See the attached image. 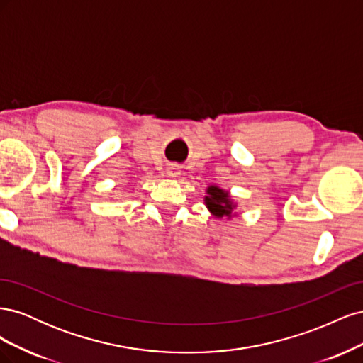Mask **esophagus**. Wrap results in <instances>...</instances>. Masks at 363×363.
Segmentation results:
<instances>
[{"label":"esophagus","mask_w":363,"mask_h":363,"mask_svg":"<svg viewBox=\"0 0 363 363\" xmlns=\"http://www.w3.org/2000/svg\"><path fill=\"white\" fill-rule=\"evenodd\" d=\"M167 174H168V177H171V179L179 177V175H180V167H179V164H169V167L167 168Z\"/></svg>","instance_id":"obj_1"}]
</instances>
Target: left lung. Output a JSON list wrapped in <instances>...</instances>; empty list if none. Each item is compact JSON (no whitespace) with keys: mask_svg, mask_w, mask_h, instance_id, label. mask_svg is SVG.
Returning <instances> with one entry per match:
<instances>
[{"mask_svg":"<svg viewBox=\"0 0 363 363\" xmlns=\"http://www.w3.org/2000/svg\"><path fill=\"white\" fill-rule=\"evenodd\" d=\"M204 203L213 216L216 218H232L236 204L230 199V194L218 186H208L206 189Z\"/></svg>","mask_w":363,"mask_h":363,"instance_id":"8db88e82","label":"left lung"}]
</instances>
